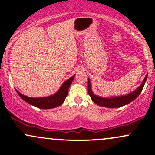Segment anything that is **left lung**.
I'll return each mask as SVG.
<instances>
[{
	"mask_svg": "<svg viewBox=\"0 0 155 155\" xmlns=\"http://www.w3.org/2000/svg\"><path fill=\"white\" fill-rule=\"evenodd\" d=\"M147 76H148V74H147V76H145L144 79L143 80L140 86L133 92L127 94L125 95L114 96V97L112 96L111 97H100V96L95 95L92 91L91 83H90V79H88V93L91 97L92 101L98 106L111 108L121 107V106H123L124 105L130 104V103L132 102L133 101H134L135 99L138 97V95H140L142 90H143V86H144L146 81L147 79Z\"/></svg>",
	"mask_w": 155,
	"mask_h": 155,
	"instance_id": "left-lung-1",
	"label": "left lung"
}]
</instances>
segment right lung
Returning <instances> with one entry per match:
<instances>
[{
    "mask_svg": "<svg viewBox=\"0 0 155 155\" xmlns=\"http://www.w3.org/2000/svg\"><path fill=\"white\" fill-rule=\"evenodd\" d=\"M74 77H75V75L66 80L62 84V86L60 87V88L56 93L50 96H47V97H31L22 95L20 92L17 91V90H16V91L19 95V97L28 104L35 106L37 108H42V109H49V108L58 107V106H60V105L63 104L64 101H65V97L68 95V89L70 87L71 84L72 83Z\"/></svg>",
    "mask_w": 155,
    "mask_h": 155,
    "instance_id": "1",
    "label": "right lung"
}]
</instances>
